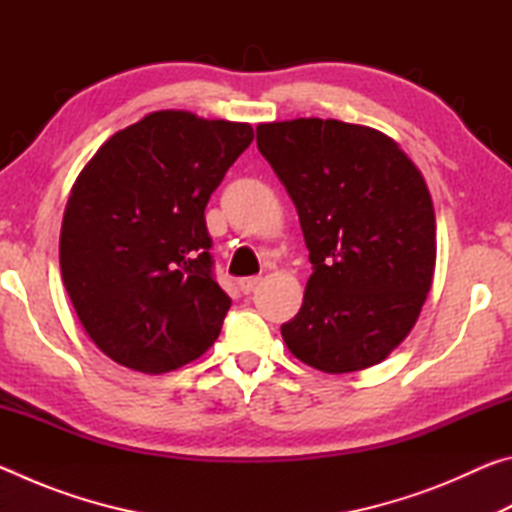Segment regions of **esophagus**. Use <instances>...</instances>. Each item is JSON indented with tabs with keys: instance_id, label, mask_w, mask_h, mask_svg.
I'll use <instances>...</instances> for the list:
<instances>
[{
	"instance_id": "34e87169",
	"label": "esophagus",
	"mask_w": 512,
	"mask_h": 512,
	"mask_svg": "<svg viewBox=\"0 0 512 512\" xmlns=\"http://www.w3.org/2000/svg\"><path fill=\"white\" fill-rule=\"evenodd\" d=\"M237 284H239V291L246 293V296H248V293L253 291V289L257 287V284H259V277H257V275H253V277H241V280H239Z\"/></svg>"
}]
</instances>
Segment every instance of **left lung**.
<instances>
[{
    "instance_id": "left-lung-1",
    "label": "left lung",
    "mask_w": 512,
    "mask_h": 512,
    "mask_svg": "<svg viewBox=\"0 0 512 512\" xmlns=\"http://www.w3.org/2000/svg\"><path fill=\"white\" fill-rule=\"evenodd\" d=\"M257 149L287 187L314 264L282 339L307 366H375L420 316L436 266L427 183L391 137L336 119L257 126Z\"/></svg>"
}]
</instances>
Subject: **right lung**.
<instances>
[{
  "label": "right lung",
  "instance_id": "obj_1",
  "mask_svg": "<svg viewBox=\"0 0 512 512\" xmlns=\"http://www.w3.org/2000/svg\"><path fill=\"white\" fill-rule=\"evenodd\" d=\"M253 137L250 124L160 110L112 135L79 173L60 273L112 361L160 375L216 341L232 300L214 280L205 207Z\"/></svg>",
  "mask_w": 512,
  "mask_h": 512
}]
</instances>
